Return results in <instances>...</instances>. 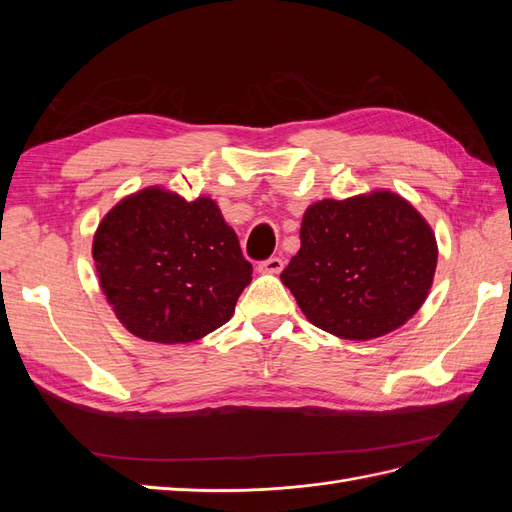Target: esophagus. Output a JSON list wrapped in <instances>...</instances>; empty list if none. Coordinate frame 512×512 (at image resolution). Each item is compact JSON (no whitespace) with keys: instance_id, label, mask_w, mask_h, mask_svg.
<instances>
[{"instance_id":"34e87169","label":"esophagus","mask_w":512,"mask_h":512,"mask_svg":"<svg viewBox=\"0 0 512 512\" xmlns=\"http://www.w3.org/2000/svg\"><path fill=\"white\" fill-rule=\"evenodd\" d=\"M282 269H284V260L280 256H271L258 265L260 273H280Z\"/></svg>"}]
</instances>
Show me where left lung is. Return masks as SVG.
Wrapping results in <instances>:
<instances>
[{
	"label": "left lung",
	"instance_id": "8db88e82",
	"mask_svg": "<svg viewBox=\"0 0 512 512\" xmlns=\"http://www.w3.org/2000/svg\"><path fill=\"white\" fill-rule=\"evenodd\" d=\"M436 262L423 215L397 194L374 192L309 207L301 250L280 277L318 329L374 339L418 312Z\"/></svg>",
	"mask_w": 512,
	"mask_h": 512
}]
</instances>
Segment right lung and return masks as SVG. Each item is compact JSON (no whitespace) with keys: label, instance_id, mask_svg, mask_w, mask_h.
Listing matches in <instances>:
<instances>
[{"label":"right lung","instance_id":"1","mask_svg":"<svg viewBox=\"0 0 512 512\" xmlns=\"http://www.w3.org/2000/svg\"><path fill=\"white\" fill-rule=\"evenodd\" d=\"M102 292L136 337L185 344L230 320L252 265L211 198L149 188L123 198L94 237Z\"/></svg>","mask_w":512,"mask_h":512}]
</instances>
